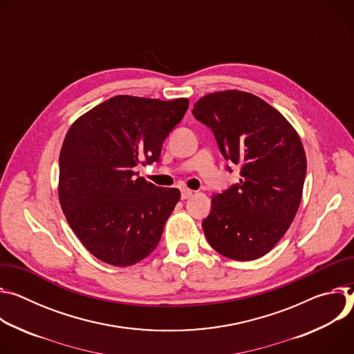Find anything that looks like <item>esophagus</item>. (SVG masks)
<instances>
[{"label": "esophagus", "instance_id": "esophagus-1", "mask_svg": "<svg viewBox=\"0 0 354 354\" xmlns=\"http://www.w3.org/2000/svg\"><path fill=\"white\" fill-rule=\"evenodd\" d=\"M192 194H194V191H191V189H188V188H183V189H181V198H183V200H187V198L192 197Z\"/></svg>", "mask_w": 354, "mask_h": 354}]
</instances>
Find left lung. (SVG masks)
Returning a JSON list of instances; mask_svg holds the SVG:
<instances>
[{
	"mask_svg": "<svg viewBox=\"0 0 354 354\" xmlns=\"http://www.w3.org/2000/svg\"><path fill=\"white\" fill-rule=\"evenodd\" d=\"M192 115L211 128L225 159L241 166L239 183L214 195L205 236L227 259H260L298 211L306 174L302 142L276 108L239 90L203 97Z\"/></svg>",
	"mask_w": 354,
	"mask_h": 354,
	"instance_id": "8db88e82",
	"label": "left lung"
}]
</instances>
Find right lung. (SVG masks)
Returning a JSON list of instances; mask_svg holds the SVG:
<instances>
[{
    "mask_svg": "<svg viewBox=\"0 0 354 354\" xmlns=\"http://www.w3.org/2000/svg\"><path fill=\"white\" fill-rule=\"evenodd\" d=\"M187 108V98L116 95L70 127L59 157V200L70 227L98 260L132 266L159 245L181 194L146 181L136 167L160 160Z\"/></svg>",
    "mask_w": 354,
    "mask_h": 354,
    "instance_id": "obj_1",
    "label": "right lung"
}]
</instances>
